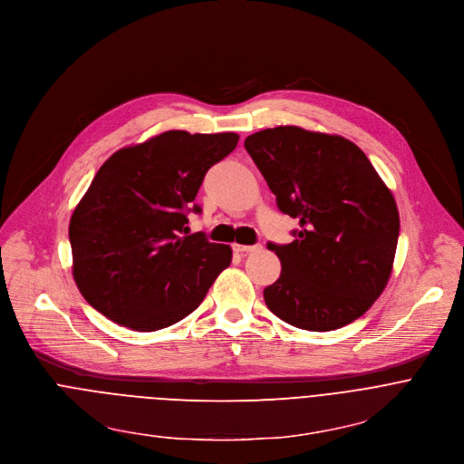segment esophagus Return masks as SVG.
<instances>
[{"instance_id":"esophagus-1","label":"esophagus","mask_w":464,"mask_h":464,"mask_svg":"<svg viewBox=\"0 0 464 464\" xmlns=\"http://www.w3.org/2000/svg\"><path fill=\"white\" fill-rule=\"evenodd\" d=\"M262 248V245L260 243H256V245H234V250L236 252H241V254H248V252H256V250H260Z\"/></svg>"}]
</instances>
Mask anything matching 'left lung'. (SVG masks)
Instances as JSON below:
<instances>
[{"label":"left lung","instance_id":"8db88e82","mask_svg":"<svg viewBox=\"0 0 464 464\" xmlns=\"http://www.w3.org/2000/svg\"><path fill=\"white\" fill-rule=\"evenodd\" d=\"M282 214L296 218L291 243L269 241L282 264L264 289L269 310L291 326L328 332L362 317L391 276L400 218L392 193L341 136L275 127L246 136Z\"/></svg>","mask_w":464,"mask_h":464}]
</instances>
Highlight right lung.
I'll return each mask as SVG.
<instances>
[{"label":"right lung","instance_id":"right-lung-1","mask_svg":"<svg viewBox=\"0 0 464 464\" xmlns=\"http://www.w3.org/2000/svg\"><path fill=\"white\" fill-rule=\"evenodd\" d=\"M237 140L168 130L99 168L70 221L73 278L99 314L154 332L197 310L232 250L204 232L180 234L188 214L202 212L195 197L204 175Z\"/></svg>","mask_w":464,"mask_h":464}]
</instances>
